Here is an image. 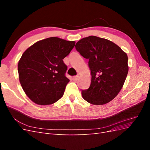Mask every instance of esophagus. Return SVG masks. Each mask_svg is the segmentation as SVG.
<instances>
[{
	"instance_id": "1",
	"label": "esophagus",
	"mask_w": 150,
	"mask_h": 150,
	"mask_svg": "<svg viewBox=\"0 0 150 150\" xmlns=\"http://www.w3.org/2000/svg\"><path fill=\"white\" fill-rule=\"evenodd\" d=\"M78 79H79V76H75L73 77V78H72V80H73L74 81H77L78 80Z\"/></svg>"
}]
</instances>
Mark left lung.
<instances>
[{
	"mask_svg": "<svg viewBox=\"0 0 150 150\" xmlns=\"http://www.w3.org/2000/svg\"><path fill=\"white\" fill-rule=\"evenodd\" d=\"M75 47L89 59L91 75L89 88L81 92L83 99L94 105L112 101L122 89L128 74L126 53L111 40L94 35L81 39Z\"/></svg>",
	"mask_w": 150,
	"mask_h": 150,
	"instance_id": "8db88e82",
	"label": "left lung"
}]
</instances>
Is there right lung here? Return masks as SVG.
I'll return each mask as SVG.
<instances>
[{"instance_id":"obj_1","label":"right lung","mask_w":150,"mask_h":150,"mask_svg":"<svg viewBox=\"0 0 150 150\" xmlns=\"http://www.w3.org/2000/svg\"><path fill=\"white\" fill-rule=\"evenodd\" d=\"M75 41L52 37L36 42L27 49L18 62L20 83L32 101L39 105L52 104L60 99L69 79L63 59Z\"/></svg>"}]
</instances>
